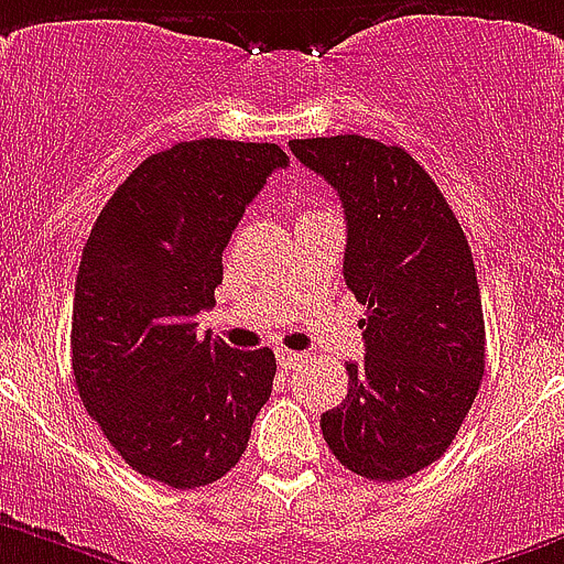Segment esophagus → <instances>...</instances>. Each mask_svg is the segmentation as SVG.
<instances>
[{
	"instance_id": "esophagus-1",
	"label": "esophagus",
	"mask_w": 564,
	"mask_h": 564,
	"mask_svg": "<svg viewBox=\"0 0 564 564\" xmlns=\"http://www.w3.org/2000/svg\"><path fill=\"white\" fill-rule=\"evenodd\" d=\"M275 359H278V365H281V370H294V368H301V365L306 362V357H303V354L289 351V348H278Z\"/></svg>"
}]
</instances>
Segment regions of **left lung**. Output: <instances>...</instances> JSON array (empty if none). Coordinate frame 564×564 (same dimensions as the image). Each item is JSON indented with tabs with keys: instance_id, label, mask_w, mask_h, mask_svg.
<instances>
[{
	"instance_id": "1",
	"label": "left lung",
	"mask_w": 564,
	"mask_h": 564,
	"mask_svg": "<svg viewBox=\"0 0 564 564\" xmlns=\"http://www.w3.org/2000/svg\"><path fill=\"white\" fill-rule=\"evenodd\" d=\"M337 191L348 225L343 275L368 317L365 359L345 362L348 395L319 415L334 458L370 480L438 460L486 368L469 241L430 174L399 145L359 134L292 140Z\"/></svg>"
}]
</instances>
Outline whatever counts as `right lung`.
I'll return each instance as SVG.
<instances>
[{
    "label": "right lung",
    "mask_w": 564,
    "mask_h": 564,
    "mask_svg": "<svg viewBox=\"0 0 564 564\" xmlns=\"http://www.w3.org/2000/svg\"><path fill=\"white\" fill-rule=\"evenodd\" d=\"M286 162L275 143L216 137L151 154L106 202L80 256V402L131 469L171 489L225 478L272 393L275 354L199 337L196 314L216 303L245 207Z\"/></svg>",
    "instance_id": "add662e5"
}]
</instances>
